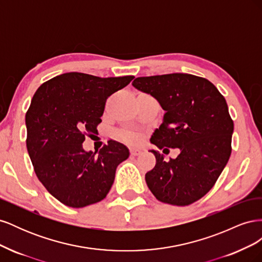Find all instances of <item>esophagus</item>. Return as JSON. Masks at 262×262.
<instances>
[{"label":"esophagus","instance_id":"obj_1","mask_svg":"<svg viewBox=\"0 0 262 262\" xmlns=\"http://www.w3.org/2000/svg\"><path fill=\"white\" fill-rule=\"evenodd\" d=\"M142 153V150L140 148H136V147H131L130 148V154L133 155V156H137V155H140Z\"/></svg>","mask_w":262,"mask_h":262}]
</instances>
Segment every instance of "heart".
Instances as JSON below:
<instances>
[{"label": "heart", "mask_w": 262, "mask_h": 262, "mask_svg": "<svg viewBox=\"0 0 262 262\" xmlns=\"http://www.w3.org/2000/svg\"><path fill=\"white\" fill-rule=\"evenodd\" d=\"M121 137L124 141L129 142V143H136V142L139 140L138 134L132 132V131H123L121 133Z\"/></svg>", "instance_id": "b5f03b06"}]
</instances>
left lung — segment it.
<instances>
[{
    "label": "left lung",
    "instance_id": "8db88e82",
    "mask_svg": "<svg viewBox=\"0 0 262 262\" xmlns=\"http://www.w3.org/2000/svg\"><path fill=\"white\" fill-rule=\"evenodd\" d=\"M132 85L154 96L165 110L150 142L179 155L165 161L152 150L156 164L146 172L157 200L189 205L215 185L232 153L234 122L223 95L209 80L186 73L137 77ZM166 154V153H165Z\"/></svg>",
    "mask_w": 262,
    "mask_h": 262
}]
</instances>
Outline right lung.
Segmentation results:
<instances>
[{"label": "right lung", "instance_id": "1", "mask_svg": "<svg viewBox=\"0 0 262 262\" xmlns=\"http://www.w3.org/2000/svg\"><path fill=\"white\" fill-rule=\"evenodd\" d=\"M133 78L70 72L45 82L35 93L25 119L27 150L38 179L61 203L83 208L108 194L129 149L109 140L97 153L86 152L83 142L97 132L108 97Z\"/></svg>", "mask_w": 262, "mask_h": 262}]
</instances>
